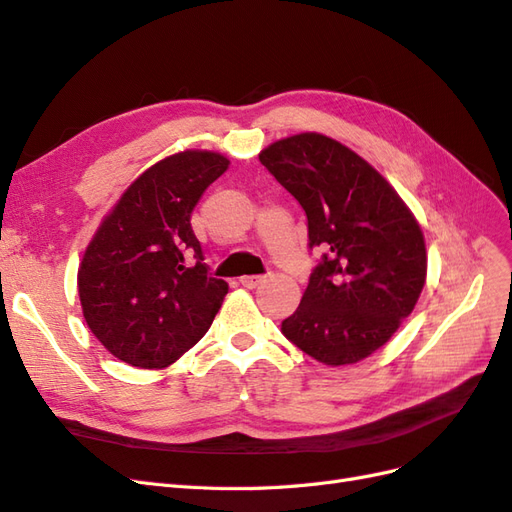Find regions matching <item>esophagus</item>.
I'll use <instances>...</instances> for the list:
<instances>
[{
	"mask_svg": "<svg viewBox=\"0 0 512 512\" xmlns=\"http://www.w3.org/2000/svg\"><path fill=\"white\" fill-rule=\"evenodd\" d=\"M261 280H263V276H242L240 285L246 287V289H255L261 283Z\"/></svg>",
	"mask_w": 512,
	"mask_h": 512,
	"instance_id": "obj_1",
	"label": "esophagus"
}]
</instances>
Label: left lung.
<instances>
[{
    "label": "left lung",
    "mask_w": 512,
    "mask_h": 512,
    "mask_svg": "<svg viewBox=\"0 0 512 512\" xmlns=\"http://www.w3.org/2000/svg\"><path fill=\"white\" fill-rule=\"evenodd\" d=\"M259 161L300 202L308 246L323 251L280 329L325 366L357 364L381 349L419 300L427 272L421 227L387 180L332 138L278 140Z\"/></svg>",
    "instance_id": "8db88e82"
}]
</instances>
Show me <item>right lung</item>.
Wrapping results in <instances>:
<instances>
[{"label": "right lung", "instance_id": "right-lung-1", "mask_svg": "<svg viewBox=\"0 0 512 512\" xmlns=\"http://www.w3.org/2000/svg\"><path fill=\"white\" fill-rule=\"evenodd\" d=\"M229 166L210 151L161 159L121 195L78 270L93 336L136 368H166L202 340L227 283L208 274L191 212Z\"/></svg>", "mask_w": 512, "mask_h": 512}]
</instances>
